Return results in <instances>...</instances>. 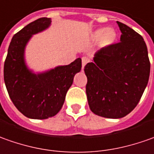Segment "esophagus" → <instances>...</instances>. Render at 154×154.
Returning a JSON list of instances; mask_svg holds the SVG:
<instances>
[{
	"instance_id": "1",
	"label": "esophagus",
	"mask_w": 154,
	"mask_h": 154,
	"mask_svg": "<svg viewBox=\"0 0 154 154\" xmlns=\"http://www.w3.org/2000/svg\"><path fill=\"white\" fill-rule=\"evenodd\" d=\"M88 61H89V59L88 57H82V70L84 69L86 64L88 63Z\"/></svg>"
}]
</instances>
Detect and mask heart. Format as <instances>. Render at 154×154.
I'll use <instances>...</instances> for the list:
<instances>
[{"label":"heart","mask_w":154,"mask_h":154,"mask_svg":"<svg viewBox=\"0 0 154 154\" xmlns=\"http://www.w3.org/2000/svg\"><path fill=\"white\" fill-rule=\"evenodd\" d=\"M116 33L113 29H99L93 32L90 36L91 41L96 43L100 40V46L106 48L113 45L116 39Z\"/></svg>","instance_id":"obj_1"}]
</instances>
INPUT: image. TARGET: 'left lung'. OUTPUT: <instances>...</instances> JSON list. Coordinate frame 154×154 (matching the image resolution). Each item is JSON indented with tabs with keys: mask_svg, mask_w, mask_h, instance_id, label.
Segmentation results:
<instances>
[{
	"mask_svg": "<svg viewBox=\"0 0 154 154\" xmlns=\"http://www.w3.org/2000/svg\"><path fill=\"white\" fill-rule=\"evenodd\" d=\"M121 42L96 52L86 65V94L91 111L120 119L137 105L148 82L150 62L143 38L121 22Z\"/></svg>",
	"mask_w": 154,
	"mask_h": 154,
	"instance_id": "left-lung-1",
	"label": "left lung"
}]
</instances>
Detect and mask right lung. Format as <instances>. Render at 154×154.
<instances>
[{"label": "right lung", "mask_w": 154, "mask_h": 154, "mask_svg": "<svg viewBox=\"0 0 154 154\" xmlns=\"http://www.w3.org/2000/svg\"><path fill=\"white\" fill-rule=\"evenodd\" d=\"M51 18L41 17L25 26L12 37L4 64V81L16 108L30 119L55 116L63 106L74 76L81 71L82 60L34 72L26 62V46L33 35L50 28Z\"/></svg>", "instance_id": "1"}]
</instances>
